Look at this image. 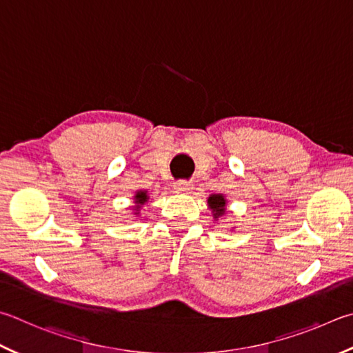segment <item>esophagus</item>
<instances>
[{"instance_id": "1", "label": "esophagus", "mask_w": 353, "mask_h": 353, "mask_svg": "<svg viewBox=\"0 0 353 353\" xmlns=\"http://www.w3.org/2000/svg\"><path fill=\"white\" fill-rule=\"evenodd\" d=\"M176 193H188L190 190H193V182L190 181H177L174 183Z\"/></svg>"}]
</instances>
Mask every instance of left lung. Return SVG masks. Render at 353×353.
Wrapping results in <instances>:
<instances>
[{"label":"left lung","instance_id":"left-lung-1","mask_svg":"<svg viewBox=\"0 0 353 353\" xmlns=\"http://www.w3.org/2000/svg\"><path fill=\"white\" fill-rule=\"evenodd\" d=\"M225 197L223 194H211L208 197V207L213 211L214 219H219L223 214H225Z\"/></svg>","mask_w":353,"mask_h":353}]
</instances>
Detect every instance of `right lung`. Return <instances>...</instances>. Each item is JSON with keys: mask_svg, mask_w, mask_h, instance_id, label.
<instances>
[{"mask_svg": "<svg viewBox=\"0 0 353 353\" xmlns=\"http://www.w3.org/2000/svg\"><path fill=\"white\" fill-rule=\"evenodd\" d=\"M148 191H137L136 196H134V203H136V207H134V210H136V213L134 214H139V210L142 205H145L146 202H148Z\"/></svg>", "mask_w": 353, "mask_h": 353, "instance_id": "right-lung-1", "label": "right lung"}]
</instances>
